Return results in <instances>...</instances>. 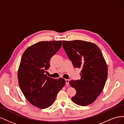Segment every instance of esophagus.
I'll return each instance as SVG.
<instances>
[{
    "instance_id": "esophagus-1",
    "label": "esophagus",
    "mask_w": 124,
    "mask_h": 124,
    "mask_svg": "<svg viewBox=\"0 0 124 124\" xmlns=\"http://www.w3.org/2000/svg\"><path fill=\"white\" fill-rule=\"evenodd\" d=\"M69 82H70L69 79H65V83H66V85H69Z\"/></svg>"
}]
</instances>
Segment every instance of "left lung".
<instances>
[{"mask_svg": "<svg viewBox=\"0 0 124 124\" xmlns=\"http://www.w3.org/2000/svg\"><path fill=\"white\" fill-rule=\"evenodd\" d=\"M62 46L75 68L81 69L80 79L71 80L76 90L72 101L79 106L93 103L102 91L108 77V67L99 47L80 40L63 41Z\"/></svg>", "mask_w": 124, "mask_h": 124, "instance_id": "8db88e82", "label": "left lung"}]
</instances>
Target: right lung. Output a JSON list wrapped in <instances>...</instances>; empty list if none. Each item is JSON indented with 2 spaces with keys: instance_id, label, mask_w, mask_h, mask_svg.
<instances>
[{
  "instance_id": "add662e5",
  "label": "right lung",
  "mask_w": 124,
  "mask_h": 124,
  "mask_svg": "<svg viewBox=\"0 0 124 124\" xmlns=\"http://www.w3.org/2000/svg\"><path fill=\"white\" fill-rule=\"evenodd\" d=\"M61 41H42L23 53L18 71V85L32 105L45 109L53 104L59 91L65 85L64 79L46 76L51 57L60 49Z\"/></svg>"
}]
</instances>
